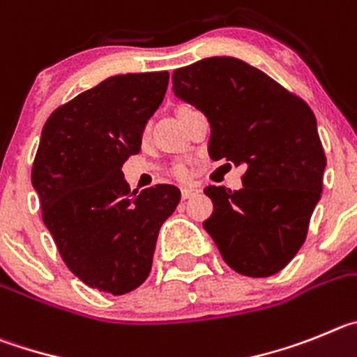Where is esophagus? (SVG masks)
Returning a JSON list of instances; mask_svg holds the SVG:
<instances>
[{
	"mask_svg": "<svg viewBox=\"0 0 357 357\" xmlns=\"http://www.w3.org/2000/svg\"><path fill=\"white\" fill-rule=\"evenodd\" d=\"M195 194H197V190H194V188H181L183 199H190V197H194Z\"/></svg>",
	"mask_w": 357,
	"mask_h": 357,
	"instance_id": "obj_1",
	"label": "esophagus"
}]
</instances>
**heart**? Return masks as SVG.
Instances as JSON below:
<instances>
[{
	"mask_svg": "<svg viewBox=\"0 0 357 357\" xmlns=\"http://www.w3.org/2000/svg\"><path fill=\"white\" fill-rule=\"evenodd\" d=\"M178 176H179V178H186V171L183 169V167H181V169H178Z\"/></svg>",
	"mask_w": 357,
	"mask_h": 357,
	"instance_id": "heart-1",
	"label": "heart"
}]
</instances>
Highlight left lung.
<instances>
[{
	"label": "left lung",
	"instance_id": "1",
	"mask_svg": "<svg viewBox=\"0 0 357 357\" xmlns=\"http://www.w3.org/2000/svg\"><path fill=\"white\" fill-rule=\"evenodd\" d=\"M172 91L208 119L210 158L245 167L240 190L204 188L213 213L202 226L233 271L249 278L278 274L306 240L322 194L326 155L314 114L233 56L176 69Z\"/></svg>",
	"mask_w": 357,
	"mask_h": 357
}]
</instances>
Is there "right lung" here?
<instances>
[{
  "mask_svg": "<svg viewBox=\"0 0 357 357\" xmlns=\"http://www.w3.org/2000/svg\"><path fill=\"white\" fill-rule=\"evenodd\" d=\"M167 85V70L112 76L56 108L43 128L31 185L60 256L91 288H139L181 199L174 185L131 192L121 171L140 151Z\"/></svg>",
  "mask_w": 357,
  "mask_h": 357,
  "instance_id": "add662e5",
  "label": "right lung"
}]
</instances>
